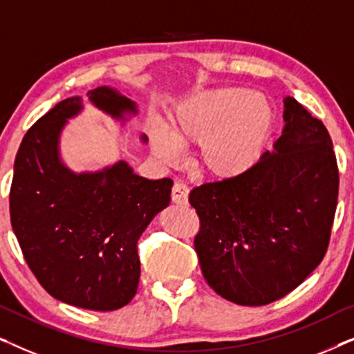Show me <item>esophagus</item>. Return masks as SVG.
Here are the masks:
<instances>
[{
	"instance_id": "34e87169",
	"label": "esophagus",
	"mask_w": 354,
	"mask_h": 354,
	"mask_svg": "<svg viewBox=\"0 0 354 354\" xmlns=\"http://www.w3.org/2000/svg\"><path fill=\"white\" fill-rule=\"evenodd\" d=\"M172 201L176 205H187L188 203V187L183 182H176L172 187Z\"/></svg>"
}]
</instances>
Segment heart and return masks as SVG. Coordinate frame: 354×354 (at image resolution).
<instances>
[{"instance_id":"1","label":"heart","mask_w":354,"mask_h":354,"mask_svg":"<svg viewBox=\"0 0 354 354\" xmlns=\"http://www.w3.org/2000/svg\"><path fill=\"white\" fill-rule=\"evenodd\" d=\"M274 125L272 106L264 96L241 88L207 91L174 115L169 134L153 133V149L166 161L178 147L201 143V162L214 177H239L258 162Z\"/></svg>"}]
</instances>
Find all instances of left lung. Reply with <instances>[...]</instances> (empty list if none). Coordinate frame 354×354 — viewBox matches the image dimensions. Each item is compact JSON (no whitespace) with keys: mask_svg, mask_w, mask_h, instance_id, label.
<instances>
[{"mask_svg":"<svg viewBox=\"0 0 354 354\" xmlns=\"http://www.w3.org/2000/svg\"><path fill=\"white\" fill-rule=\"evenodd\" d=\"M274 151L250 171L190 192L200 217L195 251L206 282L241 306H264L298 287L326 256L338 167L326 125L283 100Z\"/></svg>","mask_w":354,"mask_h":354,"instance_id":"left-lung-1","label":"left lung"}]
</instances>
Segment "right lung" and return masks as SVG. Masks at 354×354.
I'll return each mask as SVG.
<instances>
[{"instance_id": "right-lung-1", "label": "right lung", "mask_w": 354, "mask_h": 354, "mask_svg": "<svg viewBox=\"0 0 354 354\" xmlns=\"http://www.w3.org/2000/svg\"><path fill=\"white\" fill-rule=\"evenodd\" d=\"M86 96L114 119L137 114V104L111 86ZM82 108L80 96L62 100L27 130L14 161L11 224L28 268L51 297L114 311L137 293L138 239L171 203L172 180H148L125 161L96 172L66 167L59 137Z\"/></svg>"}]
</instances>
